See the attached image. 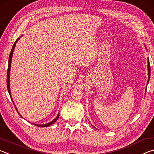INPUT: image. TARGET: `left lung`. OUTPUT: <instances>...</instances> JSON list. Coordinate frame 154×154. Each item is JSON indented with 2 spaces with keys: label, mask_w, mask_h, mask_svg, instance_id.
I'll return each instance as SVG.
<instances>
[{
  "label": "left lung",
  "mask_w": 154,
  "mask_h": 154,
  "mask_svg": "<svg viewBox=\"0 0 154 154\" xmlns=\"http://www.w3.org/2000/svg\"><path fill=\"white\" fill-rule=\"evenodd\" d=\"M145 48H146V46H145ZM147 69H148V81H147V84H148V83H149V81L150 79V73H151V69H150V65H149V58L147 59ZM94 128H95L94 126Z\"/></svg>",
  "instance_id": "left-lung-1"
}]
</instances>
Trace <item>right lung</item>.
Wrapping results in <instances>:
<instances>
[{
    "mask_svg": "<svg viewBox=\"0 0 154 154\" xmlns=\"http://www.w3.org/2000/svg\"><path fill=\"white\" fill-rule=\"evenodd\" d=\"M21 38V36H20L19 38H17V39L15 41V43L14 44V45H13L12 47V49H11V53H10V55H9V65H8V70H7V90H8V92L9 94L10 95V97H11V99L13 101V99H12V96H11V90H10V71H11V60H12V56H13V54H14V51L15 49V45H16V43L18 41V40L20 39V38ZM13 103H14V101H13ZM15 109H16L17 110V108H16V106L15 105ZM18 114L20 115V116L22 117V116H21L20 113L18 112V111L17 110ZM59 118V113L57 115L56 118L55 119H54L53 120H52L51 122H49V123H47L45 124H33L34 125H35V126H38V127H48L49 126H51V124H53L55 123V122L58 120V119Z\"/></svg>",
    "mask_w": 154,
    "mask_h": 154,
    "instance_id": "right-lung-1",
    "label": "right lung"
}]
</instances>
